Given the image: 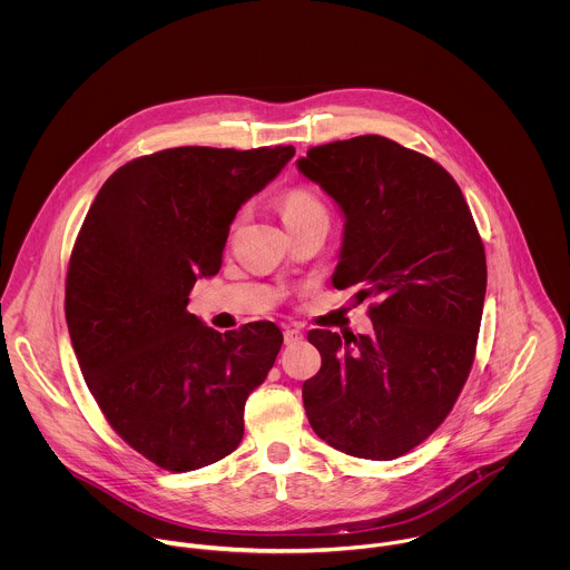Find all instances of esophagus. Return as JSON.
<instances>
[{"instance_id": "34e87169", "label": "esophagus", "mask_w": 570, "mask_h": 570, "mask_svg": "<svg viewBox=\"0 0 570 570\" xmlns=\"http://www.w3.org/2000/svg\"><path fill=\"white\" fill-rule=\"evenodd\" d=\"M283 335H285V344H296V342L303 340V333L298 328H294V326H285Z\"/></svg>"}]
</instances>
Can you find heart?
I'll return each mask as SVG.
<instances>
[{
    "label": "heart",
    "mask_w": 570,
    "mask_h": 570,
    "mask_svg": "<svg viewBox=\"0 0 570 570\" xmlns=\"http://www.w3.org/2000/svg\"><path fill=\"white\" fill-rule=\"evenodd\" d=\"M276 208H278V215H281V219L287 228H292V226H296V224H301L309 217H318V215L326 217L325 206H323L321 197L312 188H305V186H296V188L285 190L278 197Z\"/></svg>",
    "instance_id": "b5f03b06"
}]
</instances>
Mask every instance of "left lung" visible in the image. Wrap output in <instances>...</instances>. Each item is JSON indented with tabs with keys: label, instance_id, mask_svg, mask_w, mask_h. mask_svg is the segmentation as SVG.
<instances>
[{
	"label": "left lung",
	"instance_id": "8db88e82",
	"mask_svg": "<svg viewBox=\"0 0 570 570\" xmlns=\"http://www.w3.org/2000/svg\"><path fill=\"white\" fill-rule=\"evenodd\" d=\"M344 213L333 287H355L371 335L314 328L321 371L303 384L314 432L331 448L393 461L456 404L476 355L488 263L454 177L382 136L312 147L298 160Z\"/></svg>",
	"mask_w": 570,
	"mask_h": 570
}]
</instances>
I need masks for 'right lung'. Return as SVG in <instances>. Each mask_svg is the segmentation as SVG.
Wrapping results in <instances>:
<instances>
[{
	"instance_id": "obj_1",
	"label": "right lung",
	"mask_w": 570,
	"mask_h": 570,
	"mask_svg": "<svg viewBox=\"0 0 570 570\" xmlns=\"http://www.w3.org/2000/svg\"><path fill=\"white\" fill-rule=\"evenodd\" d=\"M294 147H177L120 166L72 247L66 321L85 384L116 434L168 472L222 461L283 344L269 321L219 333L186 312L230 224Z\"/></svg>"
}]
</instances>
